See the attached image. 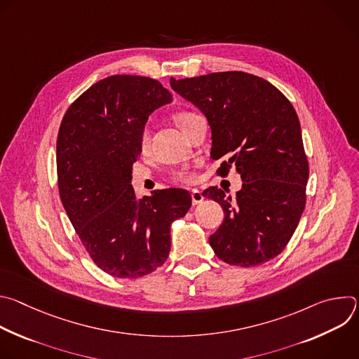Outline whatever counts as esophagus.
<instances>
[{
    "mask_svg": "<svg viewBox=\"0 0 359 359\" xmlns=\"http://www.w3.org/2000/svg\"><path fill=\"white\" fill-rule=\"evenodd\" d=\"M203 198H204V196H203V193L200 190H197V189L191 190V203L194 204V206H196V204L201 203Z\"/></svg>",
    "mask_w": 359,
    "mask_h": 359,
    "instance_id": "34e87169",
    "label": "esophagus"
}]
</instances>
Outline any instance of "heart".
Wrapping results in <instances>:
<instances>
[{
	"mask_svg": "<svg viewBox=\"0 0 359 359\" xmlns=\"http://www.w3.org/2000/svg\"><path fill=\"white\" fill-rule=\"evenodd\" d=\"M196 114L190 112V111H182L179 112L176 116H175V121L176 123L183 128ZM140 149H146L147 147V143H149V130L147 129H143L142 133H140ZM170 179L175 182V183H180V184H193L196 180H197V173L191 169H177V170H173L172 175H170Z\"/></svg>",
	"mask_w": 359,
	"mask_h": 359,
	"instance_id": "obj_1",
	"label": "heart"
}]
</instances>
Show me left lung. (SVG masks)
Returning a JSON list of instances; mask_svg holds the SVG:
<instances>
[{
  "instance_id": "obj_1",
  "label": "left lung",
  "mask_w": 359,
  "mask_h": 359,
  "mask_svg": "<svg viewBox=\"0 0 359 359\" xmlns=\"http://www.w3.org/2000/svg\"><path fill=\"white\" fill-rule=\"evenodd\" d=\"M170 85L208 118L212 156L224 159L219 175L234 166L243 180L234 200L217 187L203 191L226 216L209 238L212 248L230 266L270 262L288 244L306 201L310 169L291 102L269 81L241 71L172 78Z\"/></svg>"
}]
</instances>
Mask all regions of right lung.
<instances>
[{
    "label": "right lung",
    "instance_id": "add662e5",
    "mask_svg": "<svg viewBox=\"0 0 359 359\" xmlns=\"http://www.w3.org/2000/svg\"><path fill=\"white\" fill-rule=\"evenodd\" d=\"M170 100L156 79L112 75L76 97L60 126L61 201L92 262L112 277L139 278L161 267L170 224L191 206L187 190L137 198L130 184L147 116Z\"/></svg>",
    "mask_w": 359,
    "mask_h": 359
}]
</instances>
